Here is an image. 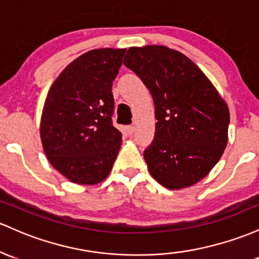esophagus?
<instances>
[{
    "instance_id": "esophagus-1",
    "label": "esophagus",
    "mask_w": 259,
    "mask_h": 259,
    "mask_svg": "<svg viewBox=\"0 0 259 259\" xmlns=\"http://www.w3.org/2000/svg\"><path fill=\"white\" fill-rule=\"evenodd\" d=\"M126 130H127V132L130 133V135H132L133 132H135V130H136V127L133 126V124H130V126H127L126 127Z\"/></svg>"
}]
</instances>
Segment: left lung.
<instances>
[{"instance_id": "8db88e82", "label": "left lung", "mask_w": 259, "mask_h": 259, "mask_svg": "<svg viewBox=\"0 0 259 259\" xmlns=\"http://www.w3.org/2000/svg\"><path fill=\"white\" fill-rule=\"evenodd\" d=\"M123 65L149 89L155 135L144 150L150 174L170 190L204 179L228 144V105L196 63L161 45L131 48Z\"/></svg>"}]
</instances>
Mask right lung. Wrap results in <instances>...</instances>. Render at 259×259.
I'll list each match as a JSON object with an SVG mask.
<instances>
[{"label":"right lung","instance_id":"add662e5","mask_svg":"<svg viewBox=\"0 0 259 259\" xmlns=\"http://www.w3.org/2000/svg\"><path fill=\"white\" fill-rule=\"evenodd\" d=\"M124 52H85L61 72L48 93L40 123L42 148L52 166L74 184L103 181L120 150L111 88Z\"/></svg>","mask_w":259,"mask_h":259}]
</instances>
